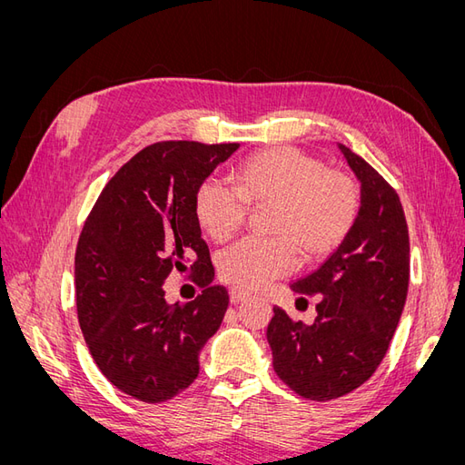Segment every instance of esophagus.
I'll return each mask as SVG.
<instances>
[{
	"label": "esophagus",
	"instance_id": "1",
	"mask_svg": "<svg viewBox=\"0 0 465 465\" xmlns=\"http://www.w3.org/2000/svg\"><path fill=\"white\" fill-rule=\"evenodd\" d=\"M229 299H231V302L232 304H238V302H244V301H248L250 299V292H246V291H242V289H231L229 291Z\"/></svg>",
	"mask_w": 465,
	"mask_h": 465
}]
</instances>
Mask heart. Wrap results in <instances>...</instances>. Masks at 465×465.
<instances>
[{
	"instance_id": "obj_1",
	"label": "heart",
	"mask_w": 465,
	"mask_h": 465,
	"mask_svg": "<svg viewBox=\"0 0 465 465\" xmlns=\"http://www.w3.org/2000/svg\"><path fill=\"white\" fill-rule=\"evenodd\" d=\"M246 205H272L270 232L275 238H244L223 250L219 273L231 285L258 289L306 260L328 256L340 246L359 213L355 180L326 171L318 159L294 147L260 151L234 168L232 188L217 178L203 180L193 211L203 232L224 242L242 227Z\"/></svg>"
}]
</instances>
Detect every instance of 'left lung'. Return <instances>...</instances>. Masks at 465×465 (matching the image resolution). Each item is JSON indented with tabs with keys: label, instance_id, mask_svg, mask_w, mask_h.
Segmentation results:
<instances>
[{
	"label": "left lung",
	"instance_id": "obj_1",
	"mask_svg": "<svg viewBox=\"0 0 465 465\" xmlns=\"http://www.w3.org/2000/svg\"><path fill=\"white\" fill-rule=\"evenodd\" d=\"M337 149L361 186L357 219L316 272L291 283L299 294H320L316 320L292 322L275 306L267 326L277 376L316 401L341 398L374 374L410 285V234L398 193L359 154Z\"/></svg>",
	"mask_w": 465,
	"mask_h": 465
}]
</instances>
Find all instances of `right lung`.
<instances>
[{
	"label": "right lung",
	"mask_w": 465,
	"mask_h": 465,
	"mask_svg": "<svg viewBox=\"0 0 465 465\" xmlns=\"http://www.w3.org/2000/svg\"><path fill=\"white\" fill-rule=\"evenodd\" d=\"M241 147L164 142L139 151L91 211L75 252L77 316L101 372L128 396L161 403L200 374V355L229 306L195 219L203 180ZM176 266L204 287L171 305L162 285Z\"/></svg>",
	"instance_id": "add662e5"
}]
</instances>
